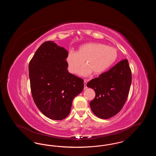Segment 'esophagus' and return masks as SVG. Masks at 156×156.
<instances>
[{
	"label": "esophagus",
	"instance_id": "1",
	"mask_svg": "<svg viewBox=\"0 0 156 156\" xmlns=\"http://www.w3.org/2000/svg\"><path fill=\"white\" fill-rule=\"evenodd\" d=\"M83 83H84V89H87V81L86 80H84V82H83Z\"/></svg>",
	"mask_w": 156,
	"mask_h": 156
}]
</instances>
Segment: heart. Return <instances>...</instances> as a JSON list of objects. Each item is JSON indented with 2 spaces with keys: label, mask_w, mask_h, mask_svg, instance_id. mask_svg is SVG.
<instances>
[{
  "label": "heart",
  "mask_w": 156,
  "mask_h": 156,
  "mask_svg": "<svg viewBox=\"0 0 156 156\" xmlns=\"http://www.w3.org/2000/svg\"><path fill=\"white\" fill-rule=\"evenodd\" d=\"M117 50L111 46L99 43H90L81 45L78 52L69 51L67 56L69 69L76 74L80 67L86 61L87 66L79 72L82 75H88L93 72L94 75L103 73L117 58Z\"/></svg>",
  "instance_id": "b5f03b06"
}]
</instances>
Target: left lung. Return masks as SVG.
I'll use <instances>...</instances> for the list:
<instances>
[{"label": "left lung", "mask_w": 156, "mask_h": 156, "mask_svg": "<svg viewBox=\"0 0 156 156\" xmlns=\"http://www.w3.org/2000/svg\"><path fill=\"white\" fill-rule=\"evenodd\" d=\"M132 83V72L127 59L91 80L87 86L95 92L90 102L92 111L99 118L107 119L118 114L126 102Z\"/></svg>", "instance_id": "8db88e82"}]
</instances>
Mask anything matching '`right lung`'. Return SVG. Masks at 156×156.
Listing matches in <instances>:
<instances>
[{"instance_id":"1","label":"right lung","mask_w":156,"mask_h":156,"mask_svg":"<svg viewBox=\"0 0 156 156\" xmlns=\"http://www.w3.org/2000/svg\"><path fill=\"white\" fill-rule=\"evenodd\" d=\"M68 51L52 41L37 49L29 65L30 88L38 109L50 119H65L75 97L83 89V80L67 70Z\"/></svg>"}]
</instances>
